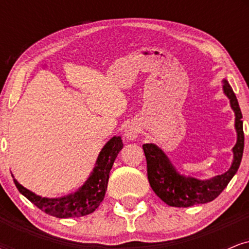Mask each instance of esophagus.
<instances>
[{"mask_svg": "<svg viewBox=\"0 0 249 249\" xmlns=\"http://www.w3.org/2000/svg\"><path fill=\"white\" fill-rule=\"evenodd\" d=\"M138 133H139L138 126L134 124L127 125L124 130V137L127 139V141H134V139L138 137Z\"/></svg>", "mask_w": 249, "mask_h": 249, "instance_id": "1", "label": "esophagus"}]
</instances>
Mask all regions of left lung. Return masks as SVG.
<instances>
[{"label": "left lung", "instance_id": "8db88e82", "mask_svg": "<svg viewBox=\"0 0 249 249\" xmlns=\"http://www.w3.org/2000/svg\"><path fill=\"white\" fill-rule=\"evenodd\" d=\"M222 91L230 99V105L235 116L234 127L236 131V142L232 148L233 161L227 172L210 179L184 176L177 171L176 166L160 147L152 142L142 145L147 162L148 182L153 192L168 206L190 207L213 201L225 190L238 171L245 145L242 113L235 93L227 79H222Z\"/></svg>", "mask_w": 249, "mask_h": 249}]
</instances>
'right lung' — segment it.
<instances>
[{
  "instance_id": "right-lung-1",
  "label": "right lung",
  "mask_w": 249,
  "mask_h": 249,
  "mask_svg": "<svg viewBox=\"0 0 249 249\" xmlns=\"http://www.w3.org/2000/svg\"><path fill=\"white\" fill-rule=\"evenodd\" d=\"M123 148L122 137L113 136L103 146L90 176L75 192L58 198H45L22 186L14 178L17 190L43 212L56 218H78L95 212L101 205L107 188L108 177L115 159ZM14 177V176H13Z\"/></svg>"
}]
</instances>
